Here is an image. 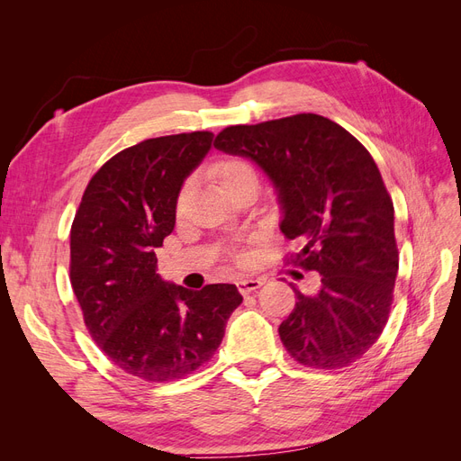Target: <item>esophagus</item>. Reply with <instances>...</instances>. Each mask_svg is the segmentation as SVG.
I'll return each mask as SVG.
<instances>
[{"mask_svg": "<svg viewBox=\"0 0 461 461\" xmlns=\"http://www.w3.org/2000/svg\"><path fill=\"white\" fill-rule=\"evenodd\" d=\"M263 285H265L263 278H240V281L236 283V286H239V290L242 292L244 296H246V294H249V292L258 290V288H259V286H263Z\"/></svg>", "mask_w": 461, "mask_h": 461, "instance_id": "esophagus-1", "label": "esophagus"}]
</instances>
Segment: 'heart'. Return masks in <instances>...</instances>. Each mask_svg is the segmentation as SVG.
I'll return each instance as SVG.
<instances>
[{"mask_svg":"<svg viewBox=\"0 0 461 461\" xmlns=\"http://www.w3.org/2000/svg\"><path fill=\"white\" fill-rule=\"evenodd\" d=\"M215 175L219 178V183L222 188H227L229 185L236 183V180H240L244 176H249V175H256L252 165H249L248 161L244 159H239V158H227L222 159L221 163H217L215 167ZM183 198H178V203Z\"/></svg>","mask_w":461,"mask_h":461,"instance_id":"b5f03b06","label":"heart"}]
</instances>
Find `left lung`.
Segmentation results:
<instances>
[{"mask_svg":"<svg viewBox=\"0 0 461 461\" xmlns=\"http://www.w3.org/2000/svg\"><path fill=\"white\" fill-rule=\"evenodd\" d=\"M217 149L252 159L273 183L292 259L321 275L315 294L296 290L278 334L312 369L352 366L379 340L398 275L394 205L371 153L334 121L300 113L236 124Z\"/></svg>","mask_w":461,"mask_h":461,"instance_id":"obj_1","label":"left lung"}]
</instances>
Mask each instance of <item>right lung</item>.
<instances>
[{"label": "right lung", "instance_id": "add662e5", "mask_svg": "<svg viewBox=\"0 0 461 461\" xmlns=\"http://www.w3.org/2000/svg\"><path fill=\"white\" fill-rule=\"evenodd\" d=\"M212 142L202 131L119 151L92 176L73 221L71 285L90 337L142 381L183 379L202 367L242 303L234 285L188 290L156 273L180 188Z\"/></svg>", "mask_w": 461, "mask_h": 461}]
</instances>
